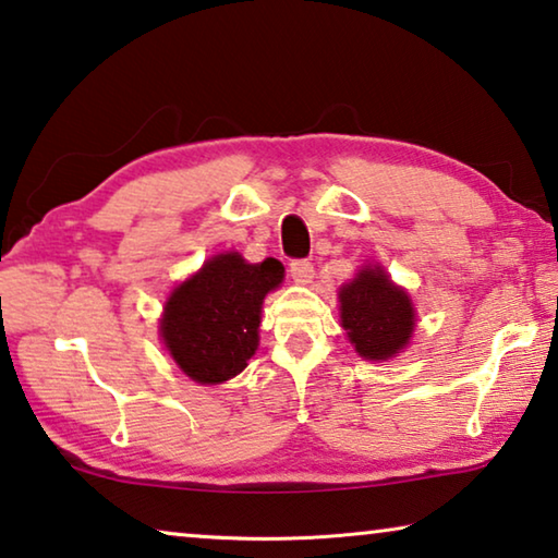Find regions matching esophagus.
I'll return each instance as SVG.
<instances>
[{
    "label": "esophagus",
    "instance_id": "34e87169",
    "mask_svg": "<svg viewBox=\"0 0 558 558\" xmlns=\"http://www.w3.org/2000/svg\"><path fill=\"white\" fill-rule=\"evenodd\" d=\"M290 276H293L295 282H300V286H307L315 278V268L311 260L305 258H298V260H290Z\"/></svg>",
    "mask_w": 558,
    "mask_h": 558
}]
</instances>
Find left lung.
I'll return each instance as SVG.
<instances>
[{
  "mask_svg": "<svg viewBox=\"0 0 558 558\" xmlns=\"http://www.w3.org/2000/svg\"><path fill=\"white\" fill-rule=\"evenodd\" d=\"M340 317L350 342L365 360H387L412 338L414 307L383 268L360 270L340 288Z\"/></svg>",
  "mask_w": 558,
  "mask_h": 558,
  "instance_id": "obj_1",
  "label": "left lung"
}]
</instances>
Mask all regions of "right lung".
Segmentation results:
<instances>
[{"label": "right lung", "mask_w": 558, "mask_h": 558, "mask_svg": "<svg viewBox=\"0 0 558 558\" xmlns=\"http://www.w3.org/2000/svg\"><path fill=\"white\" fill-rule=\"evenodd\" d=\"M278 260L245 263L238 253L210 258L168 298L161 338L185 375L201 385L235 377L258 348L260 305L280 286Z\"/></svg>", "instance_id": "1"}]
</instances>
